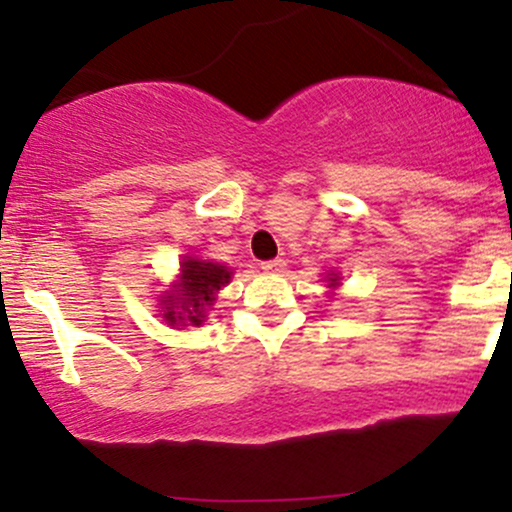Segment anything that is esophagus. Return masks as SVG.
<instances>
[{"label":"esophagus","mask_w":512,"mask_h":512,"mask_svg":"<svg viewBox=\"0 0 512 512\" xmlns=\"http://www.w3.org/2000/svg\"><path fill=\"white\" fill-rule=\"evenodd\" d=\"M284 267H286V262L281 260V257H276V260H267V262H262V269H264V272H269V274H279V272H284Z\"/></svg>","instance_id":"esophagus-1"}]
</instances>
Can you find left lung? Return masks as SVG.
<instances>
[{
	"label": "left lung",
	"instance_id": "left-lung-1",
	"mask_svg": "<svg viewBox=\"0 0 512 512\" xmlns=\"http://www.w3.org/2000/svg\"><path fill=\"white\" fill-rule=\"evenodd\" d=\"M332 284H337V279H332Z\"/></svg>",
	"mask_w": 512,
	"mask_h": 512
}]
</instances>
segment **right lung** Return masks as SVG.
Returning <instances> with one entry per match:
<instances>
[{
	"label": "right lung",
	"mask_w": 512,
	"mask_h": 512,
	"mask_svg": "<svg viewBox=\"0 0 512 512\" xmlns=\"http://www.w3.org/2000/svg\"><path fill=\"white\" fill-rule=\"evenodd\" d=\"M182 286L178 293H168L166 308H168V322L178 325V322H199L204 320V310L207 305L214 303V293L221 289L223 284L231 281V272L216 262L207 260H190L182 262Z\"/></svg>",
	"instance_id": "add662e5"
}]
</instances>
